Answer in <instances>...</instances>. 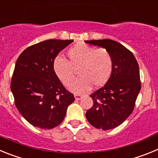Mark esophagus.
I'll list each match as a JSON object with an SVG mask.
<instances>
[{"label": "esophagus", "mask_w": 158, "mask_h": 158, "mask_svg": "<svg viewBox=\"0 0 158 158\" xmlns=\"http://www.w3.org/2000/svg\"><path fill=\"white\" fill-rule=\"evenodd\" d=\"M74 97H75V99H76L77 100H81V99L82 98V95H80V94H76L74 96Z\"/></svg>", "instance_id": "obj_1"}]
</instances>
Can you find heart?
<instances>
[{"mask_svg": "<svg viewBox=\"0 0 158 158\" xmlns=\"http://www.w3.org/2000/svg\"><path fill=\"white\" fill-rule=\"evenodd\" d=\"M67 56L69 62L59 56L54 58L53 69L60 81L67 86L74 79V69H78L80 77L69 86L72 93L80 94L89 90L93 85L96 88L101 87L109 80L113 59L106 49H95L79 43L69 49Z\"/></svg>", "mask_w": 158, "mask_h": 158, "instance_id": "obj_1", "label": "heart"}]
</instances>
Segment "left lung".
I'll return each instance as SVG.
<instances>
[{"label": "left lung", "instance_id": "obj_1", "mask_svg": "<svg viewBox=\"0 0 158 158\" xmlns=\"http://www.w3.org/2000/svg\"><path fill=\"white\" fill-rule=\"evenodd\" d=\"M85 42L107 50L113 59L109 80L90 95L93 105L86 111V118L97 129H113L126 120L134 110L141 90L139 64L133 54L118 42L107 39Z\"/></svg>", "mask_w": 158, "mask_h": 158}]
</instances>
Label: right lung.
Returning <instances> with one entry per match:
<instances>
[{
    "label": "right lung",
    "instance_id": "add662e5",
    "mask_svg": "<svg viewBox=\"0 0 158 158\" xmlns=\"http://www.w3.org/2000/svg\"><path fill=\"white\" fill-rule=\"evenodd\" d=\"M73 42H40L24 50L16 61L11 91L18 111L34 127L46 130L58 126L75 100L53 69L54 58Z\"/></svg>",
    "mask_w": 158,
    "mask_h": 158
}]
</instances>
